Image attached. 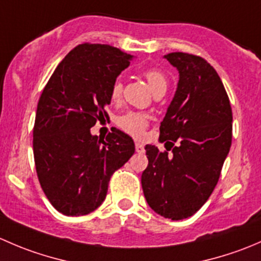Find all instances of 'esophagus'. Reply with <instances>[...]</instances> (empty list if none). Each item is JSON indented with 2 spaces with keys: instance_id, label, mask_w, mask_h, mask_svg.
<instances>
[{
  "instance_id": "1",
  "label": "esophagus",
  "mask_w": 261,
  "mask_h": 261,
  "mask_svg": "<svg viewBox=\"0 0 261 261\" xmlns=\"http://www.w3.org/2000/svg\"><path fill=\"white\" fill-rule=\"evenodd\" d=\"M135 149H136V152H139V154H143L144 151H145V149H144V145L140 143H136L135 144Z\"/></svg>"
}]
</instances>
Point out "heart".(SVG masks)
Instances as JSON below:
<instances>
[{
	"label": "heart",
	"instance_id": "1",
	"mask_svg": "<svg viewBox=\"0 0 261 261\" xmlns=\"http://www.w3.org/2000/svg\"><path fill=\"white\" fill-rule=\"evenodd\" d=\"M143 75L145 77L147 83H149L150 88L154 93L156 92H165L168 87V78L160 69L156 68H150L143 72ZM121 93H122V81L120 78L115 80L111 87V98L117 99L120 98ZM118 127L122 128L125 133L130 134V135L135 136V138H140L144 134L145 128L147 127V116L140 112H126V114L118 116L117 120Z\"/></svg>",
	"mask_w": 261,
	"mask_h": 261
}]
</instances>
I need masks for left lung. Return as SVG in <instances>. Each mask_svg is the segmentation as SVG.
<instances>
[{
	"mask_svg": "<svg viewBox=\"0 0 261 261\" xmlns=\"http://www.w3.org/2000/svg\"><path fill=\"white\" fill-rule=\"evenodd\" d=\"M164 58L179 73L160 123L159 140L172 144L173 154L146 145L141 186L152 211L178 221L198 211L217 184L232 140V111L222 81L203 58L187 53Z\"/></svg>",
	"mask_w": 261,
	"mask_h": 261,
	"instance_id": "obj_1",
	"label": "left lung"
}]
</instances>
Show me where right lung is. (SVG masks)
<instances>
[{"label": "right lung", "instance_id": "add662e5", "mask_svg": "<svg viewBox=\"0 0 261 261\" xmlns=\"http://www.w3.org/2000/svg\"><path fill=\"white\" fill-rule=\"evenodd\" d=\"M133 55L105 44H81L59 63L38 103L34 159L46 198L65 216L93 212L105 201L111 175L135 152L128 135H92L109 117L111 87Z\"/></svg>", "mask_w": 261, "mask_h": 261}]
</instances>
